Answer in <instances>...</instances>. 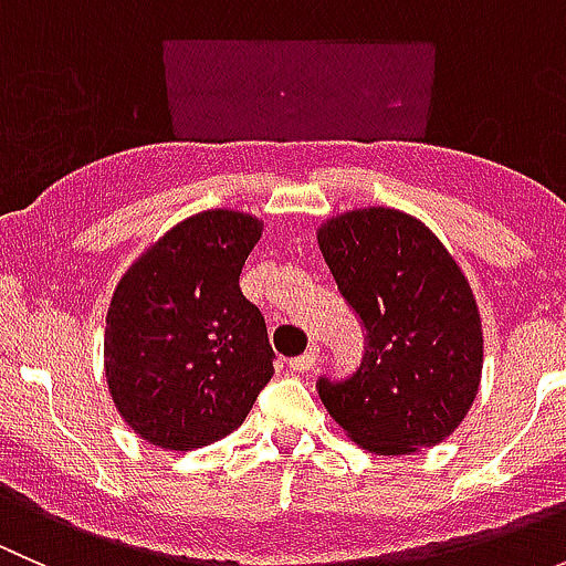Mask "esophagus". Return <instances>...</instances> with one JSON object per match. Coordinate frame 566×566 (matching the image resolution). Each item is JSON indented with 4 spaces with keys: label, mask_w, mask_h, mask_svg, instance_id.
Segmentation results:
<instances>
[{
    "label": "esophagus",
    "mask_w": 566,
    "mask_h": 566,
    "mask_svg": "<svg viewBox=\"0 0 566 566\" xmlns=\"http://www.w3.org/2000/svg\"><path fill=\"white\" fill-rule=\"evenodd\" d=\"M317 356H319V347H317V345H312L310 350L304 353V356L293 358V361H290V367H293L295 373H306V369L315 367V364H317Z\"/></svg>",
    "instance_id": "esophagus-1"
}]
</instances>
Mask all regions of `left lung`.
I'll return each instance as SVG.
<instances>
[{
    "instance_id": "8db88e82",
    "label": "left lung",
    "mask_w": 566,
    "mask_h": 566,
    "mask_svg": "<svg viewBox=\"0 0 566 566\" xmlns=\"http://www.w3.org/2000/svg\"><path fill=\"white\" fill-rule=\"evenodd\" d=\"M317 243L367 328L356 375L319 378L325 410L369 452L436 447L465 419L482 378V317L465 273L430 227L394 208L334 216Z\"/></svg>"
}]
</instances>
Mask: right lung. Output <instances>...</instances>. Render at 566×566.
<instances>
[{
  "instance_id": "obj_1",
  "label": "right lung",
  "mask_w": 566,
  "mask_h": 566,
  "mask_svg": "<svg viewBox=\"0 0 566 566\" xmlns=\"http://www.w3.org/2000/svg\"><path fill=\"white\" fill-rule=\"evenodd\" d=\"M262 221L202 210L158 238L114 287L104 369L125 424L191 452L243 424L273 378L265 319L241 293Z\"/></svg>"
}]
</instances>
